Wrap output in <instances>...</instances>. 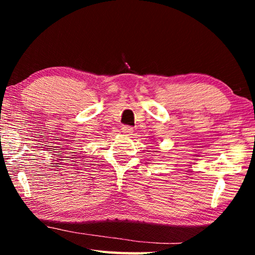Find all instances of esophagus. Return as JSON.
<instances>
[{
  "label": "esophagus",
  "instance_id": "1",
  "mask_svg": "<svg viewBox=\"0 0 255 255\" xmlns=\"http://www.w3.org/2000/svg\"><path fill=\"white\" fill-rule=\"evenodd\" d=\"M122 130L125 133H130V132H132V127H130V126H124L122 128Z\"/></svg>",
  "mask_w": 255,
  "mask_h": 255
}]
</instances>
